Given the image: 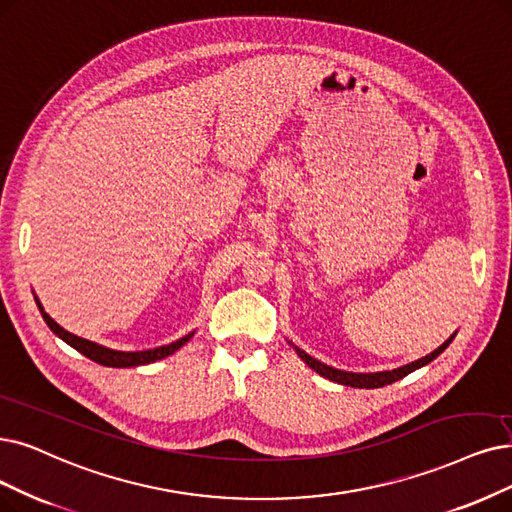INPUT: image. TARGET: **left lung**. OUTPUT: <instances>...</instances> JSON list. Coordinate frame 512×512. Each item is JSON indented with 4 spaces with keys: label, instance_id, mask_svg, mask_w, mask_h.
<instances>
[{
    "label": "left lung",
    "instance_id": "8db88e82",
    "mask_svg": "<svg viewBox=\"0 0 512 512\" xmlns=\"http://www.w3.org/2000/svg\"><path fill=\"white\" fill-rule=\"evenodd\" d=\"M456 334H458V332H454L452 336H449V338L439 346V349H435L433 353H428L426 357H422V359H418V361H412V363H407V365H401V367H397V370L370 372V374L338 370V367H332V365H327V363H323V361H319V359L311 357L309 353L302 351L300 346H296L292 340H288V342L294 346L296 355H298L306 365H309L311 370H315L319 376H323V378H327V380L338 382V384H342V386H353V388H382V386H386V384H393V382L401 380V378H403V376H407V374H412V372L420 370V367L428 365V363H431L433 359H437V357L447 349V346L452 344V340L456 338Z\"/></svg>",
    "mask_w": 512,
    "mask_h": 512
}]
</instances>
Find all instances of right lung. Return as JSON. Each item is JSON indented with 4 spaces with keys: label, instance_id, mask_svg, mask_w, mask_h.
Segmentation results:
<instances>
[{
    "label": "right lung",
    "instance_id": "obj_1",
    "mask_svg": "<svg viewBox=\"0 0 512 512\" xmlns=\"http://www.w3.org/2000/svg\"><path fill=\"white\" fill-rule=\"evenodd\" d=\"M35 302H37V309L39 313H42L44 321L48 323L50 330L60 338L65 340L69 346H73L75 351H79L81 355H86L88 359H92L94 363H100L105 367H136V365H147V363H155L159 359H166L170 355H174L180 346H185L195 332H189L187 336L178 338L176 342H170V344H163V346H157V349H147V351H115V349H109V346H102V344H96L92 340H86V338H79L71 332H67L65 327H60L46 311L42 302H39V298L35 296Z\"/></svg>",
    "mask_w": 512,
    "mask_h": 512
}]
</instances>
